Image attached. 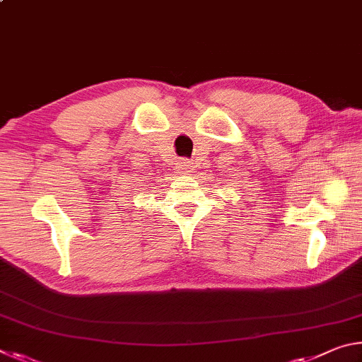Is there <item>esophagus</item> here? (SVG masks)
<instances>
[{
  "label": "esophagus",
  "mask_w": 362,
  "mask_h": 362,
  "mask_svg": "<svg viewBox=\"0 0 362 362\" xmlns=\"http://www.w3.org/2000/svg\"><path fill=\"white\" fill-rule=\"evenodd\" d=\"M194 163H192V161H188V159H183V161L180 163V169H182V173L183 174H189V173H193L194 170V166H193Z\"/></svg>",
  "instance_id": "34e87169"
}]
</instances>
